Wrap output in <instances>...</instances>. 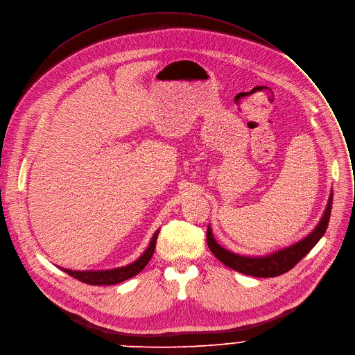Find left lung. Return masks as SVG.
<instances>
[{
  "label": "left lung",
  "mask_w": 355,
  "mask_h": 355,
  "mask_svg": "<svg viewBox=\"0 0 355 355\" xmlns=\"http://www.w3.org/2000/svg\"><path fill=\"white\" fill-rule=\"evenodd\" d=\"M331 207H333V194H330L329 197L327 207L324 209L323 216H321L320 222L317 223V227L306 238H303L302 241L293 245L277 249L263 256H245V254H238L228 249H225L215 241L211 227H208L207 230V242L211 252L215 254V257H218L223 265H227L228 268L239 273L254 276V277L280 276L288 272L297 262H300L303 257L315 246V243L323 238L329 227Z\"/></svg>",
  "instance_id": "left-lung-1"
}]
</instances>
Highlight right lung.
<instances>
[{"label": "right lung", "instance_id": "obj_1", "mask_svg": "<svg viewBox=\"0 0 355 355\" xmlns=\"http://www.w3.org/2000/svg\"><path fill=\"white\" fill-rule=\"evenodd\" d=\"M158 234H159V231H155V234L153 235V238H151L147 249L143 252V254L139 257L137 261H135L133 263L127 265V266L107 269V270H71V269H65V268H60V270H63L65 273L71 275L72 277H75L83 283L93 284V286L117 284L120 282H124L127 279L139 275L146 268V265L150 262L151 256L154 253Z\"/></svg>", "mask_w": 355, "mask_h": 355}]
</instances>
